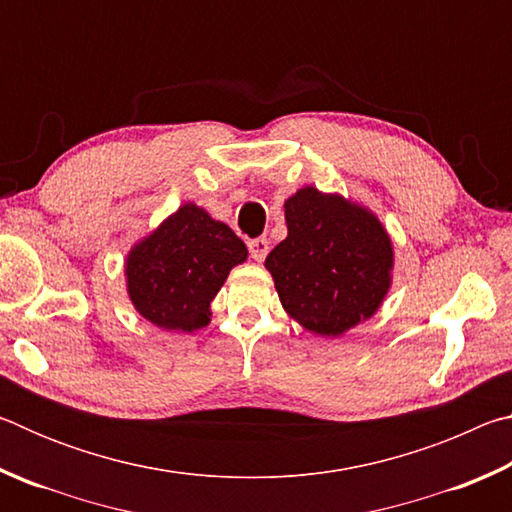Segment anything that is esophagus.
<instances>
[{
	"label": "esophagus",
	"instance_id": "obj_1",
	"mask_svg": "<svg viewBox=\"0 0 512 512\" xmlns=\"http://www.w3.org/2000/svg\"><path fill=\"white\" fill-rule=\"evenodd\" d=\"M248 250H250V257H253L255 262H264V257L268 255V239L266 237L253 239L248 244Z\"/></svg>",
	"mask_w": 512,
	"mask_h": 512
}]
</instances>
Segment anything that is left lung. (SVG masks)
Listing matches in <instances>:
<instances>
[{
  "instance_id": "left-lung-1",
  "label": "left lung",
  "mask_w": 512,
  "mask_h": 512,
  "mask_svg": "<svg viewBox=\"0 0 512 512\" xmlns=\"http://www.w3.org/2000/svg\"><path fill=\"white\" fill-rule=\"evenodd\" d=\"M289 235L268 253L287 314L318 336H341L377 314L393 282V241L368 207L302 187L284 201Z\"/></svg>"
}]
</instances>
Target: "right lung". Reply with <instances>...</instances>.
Returning a JSON list of instances; mask_svg holds the SVG:
<instances>
[{"instance_id":"obj_1","label":"right lung","mask_w":512,"mask_h":512,"mask_svg":"<svg viewBox=\"0 0 512 512\" xmlns=\"http://www.w3.org/2000/svg\"><path fill=\"white\" fill-rule=\"evenodd\" d=\"M248 248L196 203L180 205L126 257V291L137 314L167 332L210 325V302Z\"/></svg>"}]
</instances>
